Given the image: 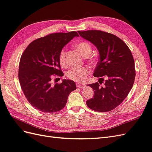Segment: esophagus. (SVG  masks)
Instances as JSON below:
<instances>
[{
    "label": "esophagus",
    "mask_w": 152,
    "mask_h": 152,
    "mask_svg": "<svg viewBox=\"0 0 152 152\" xmlns=\"http://www.w3.org/2000/svg\"><path fill=\"white\" fill-rule=\"evenodd\" d=\"M76 87L78 88H85V87H86V85L83 83L77 82V83H76Z\"/></svg>",
    "instance_id": "1"
}]
</instances>
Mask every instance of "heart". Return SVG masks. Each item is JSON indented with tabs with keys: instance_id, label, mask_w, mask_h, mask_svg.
<instances>
[{
	"instance_id": "heart-1",
	"label": "heart",
	"mask_w": 152,
	"mask_h": 152,
	"mask_svg": "<svg viewBox=\"0 0 152 152\" xmlns=\"http://www.w3.org/2000/svg\"><path fill=\"white\" fill-rule=\"evenodd\" d=\"M75 48L78 50L80 54L83 57H87L92 52V47L87 42H80L75 45ZM65 48L62 49L60 53L59 60L62 66L65 65ZM90 72L88 67H74L68 71L67 76L69 79L76 81H83Z\"/></svg>"
}]
</instances>
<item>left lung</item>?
Wrapping results in <instances>:
<instances>
[{
	"mask_svg": "<svg viewBox=\"0 0 152 152\" xmlns=\"http://www.w3.org/2000/svg\"><path fill=\"white\" fill-rule=\"evenodd\" d=\"M80 35L94 44L99 54V60L93 75L107 77L104 87L88 84L94 96L87 101L91 109L105 112L114 109L126 98L135 80L134 60L130 49L121 39L113 34L99 30L78 31Z\"/></svg>",
	"mask_w": 152,
	"mask_h": 152,
	"instance_id": "left-lung-1",
	"label": "left lung"
}]
</instances>
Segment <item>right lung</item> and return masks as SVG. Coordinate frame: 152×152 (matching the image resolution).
Returning <instances> with one entry per match:
<instances>
[{"label": "right lung", "mask_w": 152, "mask_h": 152, "mask_svg": "<svg viewBox=\"0 0 152 152\" xmlns=\"http://www.w3.org/2000/svg\"><path fill=\"white\" fill-rule=\"evenodd\" d=\"M76 31L57 33L30 43L22 54L18 68L20 87L29 103L36 109L52 113L64 108L68 96L76 89V83L63 80L53 86L54 76H64L60 70L61 50L75 37Z\"/></svg>", "instance_id": "right-lung-1"}]
</instances>
